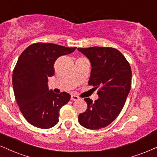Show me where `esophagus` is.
<instances>
[{
  "mask_svg": "<svg viewBox=\"0 0 157 157\" xmlns=\"http://www.w3.org/2000/svg\"><path fill=\"white\" fill-rule=\"evenodd\" d=\"M71 100H79V98L78 96L75 95V94H72V95H71Z\"/></svg>",
  "mask_w": 157,
  "mask_h": 157,
  "instance_id": "obj_1",
  "label": "esophagus"
}]
</instances>
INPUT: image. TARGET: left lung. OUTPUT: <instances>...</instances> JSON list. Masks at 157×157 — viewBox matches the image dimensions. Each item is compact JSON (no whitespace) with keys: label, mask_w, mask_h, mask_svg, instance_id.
I'll list each match as a JSON object with an SVG mask.
<instances>
[{"label":"left lung","mask_w":157,"mask_h":157,"mask_svg":"<svg viewBox=\"0 0 157 157\" xmlns=\"http://www.w3.org/2000/svg\"><path fill=\"white\" fill-rule=\"evenodd\" d=\"M78 50L90 59L92 68L88 84L98 89L99 96L94 102L84 98L87 109L79 114L78 121L85 128H103L117 119L124 105L131 89V67L114 48L93 46Z\"/></svg>","instance_id":"1"}]
</instances>
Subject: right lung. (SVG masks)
Wrapping results in <instances>:
<instances>
[{"label":"right lung","instance_id":"add662e5","mask_svg":"<svg viewBox=\"0 0 157 157\" xmlns=\"http://www.w3.org/2000/svg\"><path fill=\"white\" fill-rule=\"evenodd\" d=\"M75 49L39 42L29 46L19 56L13 71V92L21 113L34 127L49 129L59 121V109L71 95L49 91L48 78L55 74L56 59Z\"/></svg>","mask_w":157,"mask_h":157}]
</instances>
